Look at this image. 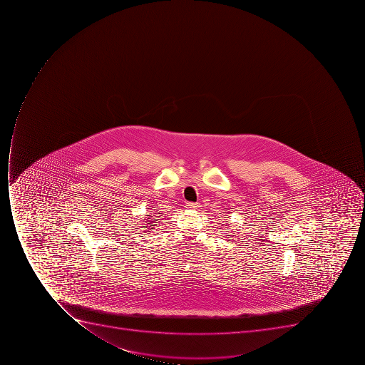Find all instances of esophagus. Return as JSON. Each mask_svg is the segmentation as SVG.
I'll use <instances>...</instances> for the list:
<instances>
[{"label":"esophagus","mask_w":365,"mask_h":365,"mask_svg":"<svg viewBox=\"0 0 365 365\" xmlns=\"http://www.w3.org/2000/svg\"><path fill=\"white\" fill-rule=\"evenodd\" d=\"M186 207H187V209H190V210H196L198 207V204L192 203V202H187Z\"/></svg>","instance_id":"1"}]
</instances>
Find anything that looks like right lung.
Returning a JSON list of instances; mask_svg holds the SVG:
<instances>
[{"mask_svg":"<svg viewBox=\"0 0 365 365\" xmlns=\"http://www.w3.org/2000/svg\"><path fill=\"white\" fill-rule=\"evenodd\" d=\"M155 221H158V220H153V219H150V220L147 221V222H148V224H150V226H154V225H156ZM150 226H148V225H146V226H143V227H144V228H148V227H150ZM148 230H153L152 227H150V228ZM150 230H146V232H150Z\"/></svg>","mask_w":365,"mask_h":365,"instance_id":"right-lung-1","label":"right lung"}]
</instances>
